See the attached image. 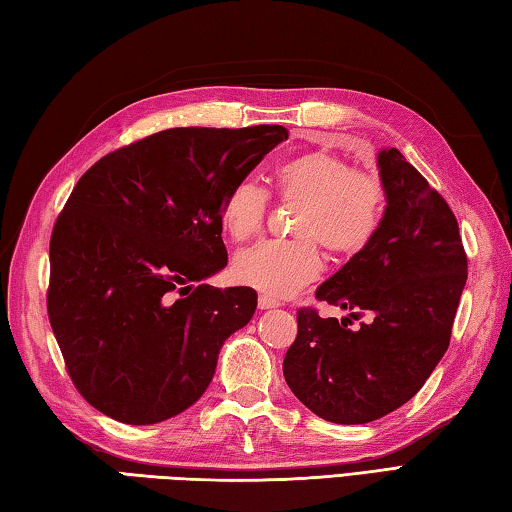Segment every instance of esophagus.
<instances>
[{
    "mask_svg": "<svg viewBox=\"0 0 512 512\" xmlns=\"http://www.w3.org/2000/svg\"><path fill=\"white\" fill-rule=\"evenodd\" d=\"M277 306H279L277 299L268 297V295H259V308H262V310H268V308H277Z\"/></svg>",
    "mask_w": 512,
    "mask_h": 512,
    "instance_id": "obj_1",
    "label": "esophagus"
}]
</instances>
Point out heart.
<instances>
[{"label":"heart","mask_w":512,"mask_h":512,"mask_svg":"<svg viewBox=\"0 0 512 512\" xmlns=\"http://www.w3.org/2000/svg\"><path fill=\"white\" fill-rule=\"evenodd\" d=\"M279 202L297 204L295 239L262 242L235 257L233 273L268 297H288L322 273V250L353 257L373 242L386 213V186L368 170L317 148L284 159L273 170ZM268 215V193L255 182H237L219 206V222L233 242L259 235Z\"/></svg>","instance_id":"obj_1"}]
</instances>
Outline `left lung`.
Wrapping results in <instances>:
<instances>
[{
  "label": "left lung",
  "instance_id": "left-lung-1",
  "mask_svg": "<svg viewBox=\"0 0 512 512\" xmlns=\"http://www.w3.org/2000/svg\"><path fill=\"white\" fill-rule=\"evenodd\" d=\"M386 213L362 253L317 288L319 302L369 322L297 310L284 357L295 397L335 424H368L393 413L426 384L453 333L468 259L455 213L397 148L377 157Z\"/></svg>",
  "mask_w": 512,
  "mask_h": 512
}]
</instances>
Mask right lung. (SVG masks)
Segmentation results:
<instances>
[{
	"mask_svg": "<svg viewBox=\"0 0 512 512\" xmlns=\"http://www.w3.org/2000/svg\"><path fill=\"white\" fill-rule=\"evenodd\" d=\"M284 126L168 128L90 166L50 235L48 319L75 388L124 424L193 406L257 308L204 279L228 262L219 206Z\"/></svg>",
	"mask_w": 512,
	"mask_h": 512,
	"instance_id": "add662e5",
	"label": "right lung"
}]
</instances>
